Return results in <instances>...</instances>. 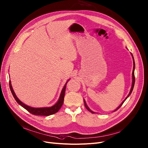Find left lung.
<instances>
[{"label": "left lung", "instance_id": "1", "mask_svg": "<svg viewBox=\"0 0 148 148\" xmlns=\"http://www.w3.org/2000/svg\"><path fill=\"white\" fill-rule=\"evenodd\" d=\"M132 56H133V73H132V77H133V82H132V88H131V90H130V93H129V94L128 95V96L126 97V98L125 99H124V101L121 103V105L118 107L114 111H116V110H118L119 109V108L121 106V105L123 104V103L124 102V101L127 99V98L129 97L130 95V94L132 93V91H133V87H134V83H135V77H134V68H135V63H134V58H133V55H132ZM84 106H85V107L86 108V109L88 110V111H89L91 113H92V114H93V113H95L94 112H93L92 110H90L89 108H88V107L87 106V105H86V102H85V101L84 100Z\"/></svg>", "mask_w": 148, "mask_h": 148}]
</instances>
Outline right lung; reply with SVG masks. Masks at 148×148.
<instances>
[{
    "label": "right lung",
    "instance_id": "obj_1",
    "mask_svg": "<svg viewBox=\"0 0 148 148\" xmlns=\"http://www.w3.org/2000/svg\"><path fill=\"white\" fill-rule=\"evenodd\" d=\"M68 82L66 83L65 85L64 86L63 89L61 92L60 99H59L57 103L54 105L53 106L50 107V108H32L30 106H28L24 103H23L22 102H21L18 99V98L16 97L15 95V93H14V91L13 90V88L11 86V81L9 80V87H10V90L11 91V93L15 98V101L17 102L18 103H19L21 106H23L24 108L28 111L29 113H31L33 115H44V116H48V115H51L52 114H54L56 113L59 110H60V108H61L63 103H64V96H65V88H66V86L68 83Z\"/></svg>",
    "mask_w": 148,
    "mask_h": 148
}]
</instances>
